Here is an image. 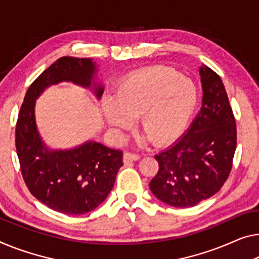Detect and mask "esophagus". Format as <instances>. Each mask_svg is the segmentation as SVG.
Listing matches in <instances>:
<instances>
[{"mask_svg":"<svg viewBox=\"0 0 259 259\" xmlns=\"http://www.w3.org/2000/svg\"><path fill=\"white\" fill-rule=\"evenodd\" d=\"M141 159V156L137 153H133V152H125L123 154V161H124L125 164H129L131 161H135V160H140Z\"/></svg>","mask_w":259,"mask_h":259,"instance_id":"34e87169","label":"esophagus"}]
</instances>
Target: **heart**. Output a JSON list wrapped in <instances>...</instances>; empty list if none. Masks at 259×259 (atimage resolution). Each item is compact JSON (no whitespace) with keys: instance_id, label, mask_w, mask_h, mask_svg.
Returning <instances> with one entry per match:
<instances>
[{"instance_id":"1","label":"heart","mask_w":259,"mask_h":259,"mask_svg":"<svg viewBox=\"0 0 259 259\" xmlns=\"http://www.w3.org/2000/svg\"><path fill=\"white\" fill-rule=\"evenodd\" d=\"M198 106V91L191 80L168 69L130 75L102 106L107 124L116 131L133 128L140 117L143 133L156 144L179 138Z\"/></svg>"}]
</instances>
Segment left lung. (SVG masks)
Listing matches in <instances>:
<instances>
[{
  "label": "left lung",
  "mask_w": 259,
  "mask_h": 259,
  "mask_svg": "<svg viewBox=\"0 0 259 259\" xmlns=\"http://www.w3.org/2000/svg\"><path fill=\"white\" fill-rule=\"evenodd\" d=\"M202 106L179 140L154 156L158 173L150 190L177 208L193 207L218 193L233 165L236 122L220 76L206 65L199 68Z\"/></svg>",
  "instance_id": "obj_1"
}]
</instances>
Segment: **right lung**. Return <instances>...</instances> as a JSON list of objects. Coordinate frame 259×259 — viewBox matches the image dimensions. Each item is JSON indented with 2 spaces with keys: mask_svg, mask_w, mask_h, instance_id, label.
<instances>
[{
  "mask_svg": "<svg viewBox=\"0 0 259 259\" xmlns=\"http://www.w3.org/2000/svg\"><path fill=\"white\" fill-rule=\"evenodd\" d=\"M98 69L92 58H60L31 83L18 114L15 141L23 179L34 198L63 214L90 213L105 201L123 154L93 140L72 149L49 148L37 128L36 100L60 82L91 90L100 100L105 87L96 81Z\"/></svg>",
  "mask_w": 259,
  "mask_h": 259,
  "instance_id": "obj_1",
  "label": "right lung"
}]
</instances>
